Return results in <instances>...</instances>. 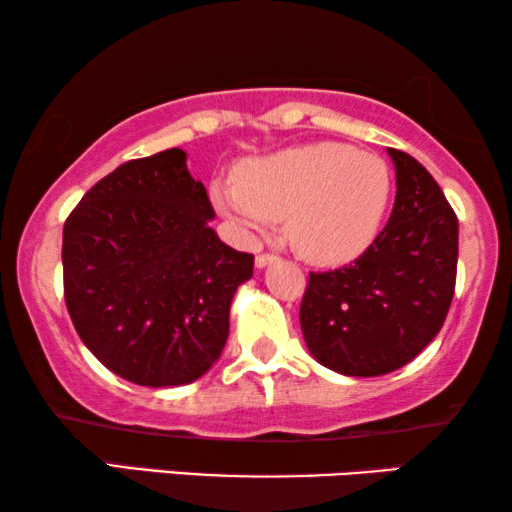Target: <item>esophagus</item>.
<instances>
[{
  "instance_id": "1",
  "label": "esophagus",
  "mask_w": 512,
  "mask_h": 512,
  "mask_svg": "<svg viewBox=\"0 0 512 512\" xmlns=\"http://www.w3.org/2000/svg\"><path fill=\"white\" fill-rule=\"evenodd\" d=\"M275 261H277L275 254H258L256 256V268H265V265H270V263H275Z\"/></svg>"
}]
</instances>
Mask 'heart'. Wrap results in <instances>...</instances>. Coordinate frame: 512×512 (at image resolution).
<instances>
[{
	"label": "heart",
	"mask_w": 512,
	"mask_h": 512,
	"mask_svg": "<svg viewBox=\"0 0 512 512\" xmlns=\"http://www.w3.org/2000/svg\"><path fill=\"white\" fill-rule=\"evenodd\" d=\"M391 191V170L377 153L317 142L249 160L237 181H216L212 200L251 235L286 219V237L305 261L345 265L377 240Z\"/></svg>",
	"instance_id": "heart-1"
}]
</instances>
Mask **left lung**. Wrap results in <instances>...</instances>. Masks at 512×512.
<instances>
[{"mask_svg": "<svg viewBox=\"0 0 512 512\" xmlns=\"http://www.w3.org/2000/svg\"><path fill=\"white\" fill-rule=\"evenodd\" d=\"M396 200L387 226L345 268L310 272L300 328L321 366L352 377L387 375L436 338L457 282L459 221L436 179L389 149Z\"/></svg>", "mask_w": 512, "mask_h": 512, "instance_id": "8db88e82", "label": "left lung"}]
</instances>
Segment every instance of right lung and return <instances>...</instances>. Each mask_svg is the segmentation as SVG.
I'll list each match as a JSON object with an SVG mask.
<instances>
[{"mask_svg": "<svg viewBox=\"0 0 512 512\" xmlns=\"http://www.w3.org/2000/svg\"><path fill=\"white\" fill-rule=\"evenodd\" d=\"M212 202L167 149L128 160L83 195L62 230L65 303L97 361L142 387L205 375L228 340L254 256L209 228Z\"/></svg>", "mask_w": 512, "mask_h": 512, "instance_id": "add662e5", "label": "right lung"}]
</instances>
